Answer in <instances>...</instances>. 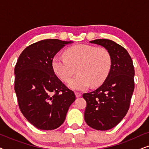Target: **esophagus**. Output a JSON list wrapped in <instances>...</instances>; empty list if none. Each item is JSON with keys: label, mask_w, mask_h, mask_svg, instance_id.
<instances>
[{"label": "esophagus", "mask_w": 149, "mask_h": 149, "mask_svg": "<svg viewBox=\"0 0 149 149\" xmlns=\"http://www.w3.org/2000/svg\"><path fill=\"white\" fill-rule=\"evenodd\" d=\"M81 95H82V94H81V93H79V92H75V95H76L77 97H81Z\"/></svg>", "instance_id": "obj_1"}]
</instances>
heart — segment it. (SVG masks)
<instances>
[{
  "instance_id": "obj_1",
  "label": "heart",
  "mask_w": 149,
  "mask_h": 149,
  "mask_svg": "<svg viewBox=\"0 0 149 149\" xmlns=\"http://www.w3.org/2000/svg\"><path fill=\"white\" fill-rule=\"evenodd\" d=\"M64 55L54 57L52 68L64 82L70 80L77 68L78 74L68 83V87L74 90H85L91 84L93 87L101 85L111 70V54L104 47L76 45L67 49Z\"/></svg>"
}]
</instances>
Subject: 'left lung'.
Here are the masks:
<instances>
[{"label": "left lung", "instance_id": "obj_1", "mask_svg": "<svg viewBox=\"0 0 149 149\" xmlns=\"http://www.w3.org/2000/svg\"><path fill=\"white\" fill-rule=\"evenodd\" d=\"M89 42L107 49L112 58L111 70L103 84L83 95L87 102L86 123L93 129L105 131L117 125L127 114L134 89L135 72L131 57L122 46L109 39Z\"/></svg>", "mask_w": 149, "mask_h": 149}]
</instances>
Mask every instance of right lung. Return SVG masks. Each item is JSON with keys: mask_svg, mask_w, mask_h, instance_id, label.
<instances>
[{"mask_svg": "<svg viewBox=\"0 0 149 149\" xmlns=\"http://www.w3.org/2000/svg\"><path fill=\"white\" fill-rule=\"evenodd\" d=\"M72 41L45 39L30 45L18 58L15 67V91L26 119L39 130H52L66 119L75 100L74 92L55 74L52 60Z\"/></svg>", "mask_w": 149, "mask_h": 149, "instance_id": "add662e5", "label": "right lung"}]
</instances>
